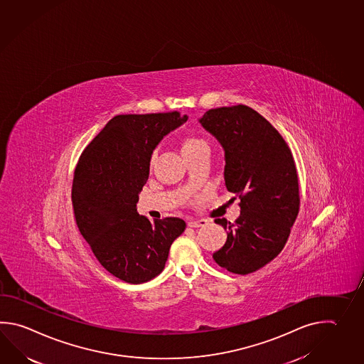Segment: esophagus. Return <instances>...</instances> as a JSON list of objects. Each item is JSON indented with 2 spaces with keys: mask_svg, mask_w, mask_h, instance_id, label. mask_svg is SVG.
Masks as SVG:
<instances>
[{
  "mask_svg": "<svg viewBox=\"0 0 364 364\" xmlns=\"http://www.w3.org/2000/svg\"><path fill=\"white\" fill-rule=\"evenodd\" d=\"M206 223L208 222H206V220H203V219H200V220L189 219V220H188V225H189V227H192V228H197V227H203Z\"/></svg>",
  "mask_w": 364,
  "mask_h": 364,
  "instance_id": "34e87169",
  "label": "esophagus"
}]
</instances>
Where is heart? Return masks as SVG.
Segmentation results:
<instances>
[{
	"label": "heart",
	"instance_id": "1",
	"mask_svg": "<svg viewBox=\"0 0 364 364\" xmlns=\"http://www.w3.org/2000/svg\"><path fill=\"white\" fill-rule=\"evenodd\" d=\"M198 149H205L208 150V144L198 137H186L184 141L181 142V153L184 154L186 151L192 150H198Z\"/></svg>",
	"mask_w": 364,
	"mask_h": 364
}]
</instances>
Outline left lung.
<instances>
[{"instance_id": "obj_1", "label": "left lung", "mask_w": 364, "mask_h": 364, "mask_svg": "<svg viewBox=\"0 0 364 364\" xmlns=\"http://www.w3.org/2000/svg\"><path fill=\"white\" fill-rule=\"evenodd\" d=\"M198 122L222 145L225 186L241 198L235 223L215 219L227 241L213 258L232 274H252L279 255L296 222L294 159L282 134L245 105L211 109Z\"/></svg>"}]
</instances>
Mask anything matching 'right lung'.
<instances>
[{"mask_svg":"<svg viewBox=\"0 0 364 364\" xmlns=\"http://www.w3.org/2000/svg\"><path fill=\"white\" fill-rule=\"evenodd\" d=\"M188 120L178 112L117 115L82 151L73 205L79 230L98 262L129 284L164 271L171 245L186 230L180 218L150 222L137 213L156 145Z\"/></svg>","mask_w":364,"mask_h":364,"instance_id":"right-lung-1","label":"right lung"}]
</instances>
